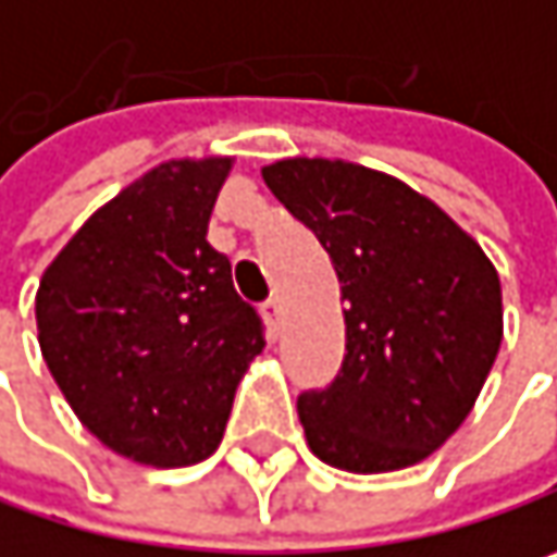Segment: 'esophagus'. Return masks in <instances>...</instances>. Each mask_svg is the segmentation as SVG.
Segmentation results:
<instances>
[{"label": "esophagus", "mask_w": 557, "mask_h": 557, "mask_svg": "<svg viewBox=\"0 0 557 557\" xmlns=\"http://www.w3.org/2000/svg\"><path fill=\"white\" fill-rule=\"evenodd\" d=\"M280 309H283V302H280L277 293H274V296H271V299L264 302V315H268V322H274V325H277V322H280Z\"/></svg>", "instance_id": "obj_1"}]
</instances>
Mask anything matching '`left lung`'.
<instances>
[{"label":"left lung","instance_id":"obj_1","mask_svg":"<svg viewBox=\"0 0 557 557\" xmlns=\"http://www.w3.org/2000/svg\"><path fill=\"white\" fill-rule=\"evenodd\" d=\"M329 251L345 361L299 393L312 455L351 474L419 465L468 419L503 342L497 268L432 199L381 170L286 158L261 170Z\"/></svg>","mask_w":557,"mask_h":557}]
</instances>
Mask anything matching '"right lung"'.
Wrapping results in <instances>:
<instances>
[{
	"instance_id": "1",
	"label": "right lung",
	"mask_w": 557,
	"mask_h": 557,
	"mask_svg": "<svg viewBox=\"0 0 557 557\" xmlns=\"http://www.w3.org/2000/svg\"><path fill=\"white\" fill-rule=\"evenodd\" d=\"M232 158L168 161L96 209L45 271L35 319L76 419L151 468L206 461L264 325L209 242Z\"/></svg>"
}]
</instances>
